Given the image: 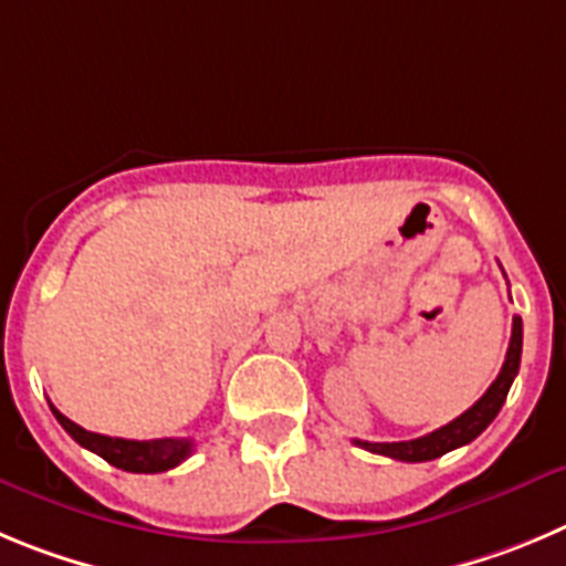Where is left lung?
I'll return each mask as SVG.
<instances>
[{
    "mask_svg": "<svg viewBox=\"0 0 566 566\" xmlns=\"http://www.w3.org/2000/svg\"><path fill=\"white\" fill-rule=\"evenodd\" d=\"M518 360H522V318H513V333H511V344H507V355L505 364H502V371L496 375L491 386H488L485 395L476 400L468 411H462L457 420H451L442 429L431 431L426 437H417V440H406V442H366V440H355V446L366 448L371 454H384L391 457V460L400 462H429L437 460V457L448 454V451H454V448L468 446L471 440L482 434L493 422V417L499 415L502 403H505L507 391H511L513 378L518 375Z\"/></svg>",
    "mask_w": 566,
    "mask_h": 566,
    "instance_id": "obj_1",
    "label": "left lung"
}]
</instances>
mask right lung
Returning <instances> with one entry per match:
<instances>
[{"mask_svg": "<svg viewBox=\"0 0 566 566\" xmlns=\"http://www.w3.org/2000/svg\"><path fill=\"white\" fill-rule=\"evenodd\" d=\"M55 415V420L61 422V429L67 431L78 446L90 448L93 454L104 457L109 465L120 468V471L132 473H160L169 471V468L180 465L191 451H195V442L188 437H163V440H124V437H106L95 434V431L81 429L78 422H73L70 417L61 415L55 406H50Z\"/></svg>", "mask_w": 566, "mask_h": 566, "instance_id": "right-lung-1", "label": "right lung"}]
</instances>
